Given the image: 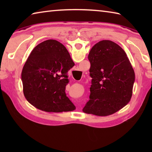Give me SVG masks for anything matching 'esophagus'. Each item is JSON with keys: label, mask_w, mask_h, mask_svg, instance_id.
<instances>
[{"label": "esophagus", "mask_w": 152, "mask_h": 152, "mask_svg": "<svg viewBox=\"0 0 152 152\" xmlns=\"http://www.w3.org/2000/svg\"><path fill=\"white\" fill-rule=\"evenodd\" d=\"M81 107V104H79V107Z\"/></svg>", "instance_id": "1"}]
</instances>
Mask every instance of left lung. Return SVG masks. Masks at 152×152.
I'll use <instances>...</instances> for the list:
<instances>
[{"mask_svg": "<svg viewBox=\"0 0 152 152\" xmlns=\"http://www.w3.org/2000/svg\"><path fill=\"white\" fill-rule=\"evenodd\" d=\"M90 100L82 111L107 116L121 109L132 96L135 72L125 51L115 42L102 40L90 51Z\"/></svg>", "mask_w": 152, "mask_h": 152, "instance_id": "left-lung-1", "label": "left lung"}]
</instances>
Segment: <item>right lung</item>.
I'll return each mask as SVG.
<instances>
[{"label":"right lung","instance_id":"right-lung-1","mask_svg":"<svg viewBox=\"0 0 152 152\" xmlns=\"http://www.w3.org/2000/svg\"><path fill=\"white\" fill-rule=\"evenodd\" d=\"M74 66L63 44L48 39L38 44L23 68L21 80L27 101L46 112H66L76 107L66 96L68 72Z\"/></svg>","mask_w":152,"mask_h":152}]
</instances>
